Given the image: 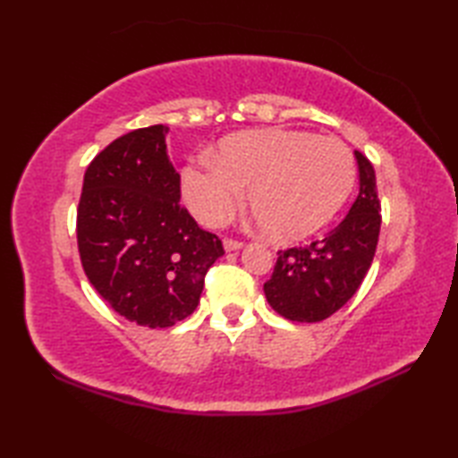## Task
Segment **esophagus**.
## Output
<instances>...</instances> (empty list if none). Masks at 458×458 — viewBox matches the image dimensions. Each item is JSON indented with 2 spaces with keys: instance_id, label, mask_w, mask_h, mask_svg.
Masks as SVG:
<instances>
[{
  "instance_id": "esophagus-1",
  "label": "esophagus",
  "mask_w": 458,
  "mask_h": 458,
  "mask_svg": "<svg viewBox=\"0 0 458 458\" xmlns=\"http://www.w3.org/2000/svg\"><path fill=\"white\" fill-rule=\"evenodd\" d=\"M242 246V242H238V240H232V238H224V250L226 251H236V250H240Z\"/></svg>"
}]
</instances>
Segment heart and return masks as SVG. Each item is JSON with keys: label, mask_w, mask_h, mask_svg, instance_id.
I'll return each instance as SVG.
<instances>
[{"label": "heart", "mask_w": 458, "mask_h": 458, "mask_svg": "<svg viewBox=\"0 0 458 458\" xmlns=\"http://www.w3.org/2000/svg\"><path fill=\"white\" fill-rule=\"evenodd\" d=\"M356 163L346 145L295 130H254L222 140L182 171V197L204 224L226 220L244 199L264 234L295 242L313 234L346 202Z\"/></svg>", "instance_id": "heart-1"}]
</instances>
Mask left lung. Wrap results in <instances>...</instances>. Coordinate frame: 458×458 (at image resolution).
Instances as JSON below:
<instances>
[{"label": "left lung", "mask_w": 458, "mask_h": 458, "mask_svg": "<svg viewBox=\"0 0 458 458\" xmlns=\"http://www.w3.org/2000/svg\"><path fill=\"white\" fill-rule=\"evenodd\" d=\"M360 189L344 220L309 246L277 251L271 279L264 284L271 309L297 323H318L344 307L362 284L379 236L376 173L366 155L354 151Z\"/></svg>", "instance_id": "obj_1"}]
</instances>
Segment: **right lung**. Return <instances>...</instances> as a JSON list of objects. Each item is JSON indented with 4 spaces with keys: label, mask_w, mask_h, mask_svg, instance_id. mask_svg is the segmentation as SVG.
Segmentation results:
<instances>
[{
    "label": "right lung",
    "mask_w": 458,
    "mask_h": 458,
    "mask_svg": "<svg viewBox=\"0 0 458 458\" xmlns=\"http://www.w3.org/2000/svg\"><path fill=\"white\" fill-rule=\"evenodd\" d=\"M167 131L161 123L133 130L96 155L76 214L86 277L115 313L149 328L187 318L224 256L218 236L181 207Z\"/></svg>",
    "instance_id": "obj_1"
}]
</instances>
